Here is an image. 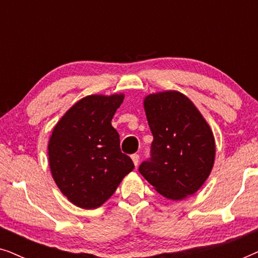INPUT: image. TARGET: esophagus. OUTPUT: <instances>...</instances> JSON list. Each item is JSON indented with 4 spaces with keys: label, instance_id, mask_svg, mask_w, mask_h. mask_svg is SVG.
<instances>
[{
    "label": "esophagus",
    "instance_id": "esophagus-1",
    "mask_svg": "<svg viewBox=\"0 0 258 258\" xmlns=\"http://www.w3.org/2000/svg\"><path fill=\"white\" fill-rule=\"evenodd\" d=\"M132 160L134 162V164H135V167L139 165V162H140V155L139 154H133L132 155Z\"/></svg>",
    "mask_w": 258,
    "mask_h": 258
}]
</instances>
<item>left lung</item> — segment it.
<instances>
[{"instance_id":"8db88e82","label":"left lung","mask_w":258,"mask_h":258,"mask_svg":"<svg viewBox=\"0 0 258 258\" xmlns=\"http://www.w3.org/2000/svg\"><path fill=\"white\" fill-rule=\"evenodd\" d=\"M154 141L150 157L139 170L161 195L182 200L192 195L210 175L215 141L210 126L191 101L178 91L144 98Z\"/></svg>"}]
</instances>
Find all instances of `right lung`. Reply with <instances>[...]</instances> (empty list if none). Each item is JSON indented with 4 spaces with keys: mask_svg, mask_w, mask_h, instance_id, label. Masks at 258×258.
<instances>
[{
    "mask_svg": "<svg viewBox=\"0 0 258 258\" xmlns=\"http://www.w3.org/2000/svg\"><path fill=\"white\" fill-rule=\"evenodd\" d=\"M123 98V95L82 98L59 119L49 140L52 178L63 195L83 209L102 206L134 169L111 125Z\"/></svg>",
    "mask_w": 258,
    "mask_h": 258,
    "instance_id": "1",
    "label": "right lung"
}]
</instances>
